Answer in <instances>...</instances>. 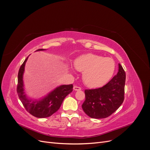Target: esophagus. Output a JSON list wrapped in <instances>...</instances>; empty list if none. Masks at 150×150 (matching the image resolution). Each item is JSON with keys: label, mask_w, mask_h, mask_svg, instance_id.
I'll return each instance as SVG.
<instances>
[{"label": "esophagus", "mask_w": 150, "mask_h": 150, "mask_svg": "<svg viewBox=\"0 0 150 150\" xmlns=\"http://www.w3.org/2000/svg\"><path fill=\"white\" fill-rule=\"evenodd\" d=\"M73 89L74 91H80L81 89V88L80 87H79V86H74L73 87Z\"/></svg>", "instance_id": "obj_1"}]
</instances>
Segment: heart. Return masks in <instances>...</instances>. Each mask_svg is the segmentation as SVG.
<instances>
[{"instance_id": "heart-1", "label": "heart", "mask_w": 150, "mask_h": 150, "mask_svg": "<svg viewBox=\"0 0 150 150\" xmlns=\"http://www.w3.org/2000/svg\"><path fill=\"white\" fill-rule=\"evenodd\" d=\"M76 69L83 72L84 84L90 88L101 86L111 79L115 70V62L110 57L88 54L77 58Z\"/></svg>"}]
</instances>
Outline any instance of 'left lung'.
Returning a JSON list of instances; mask_svg holds the SVG:
<instances>
[{"label": "left lung", "instance_id": "left-lung-1", "mask_svg": "<svg viewBox=\"0 0 150 150\" xmlns=\"http://www.w3.org/2000/svg\"><path fill=\"white\" fill-rule=\"evenodd\" d=\"M125 71L119 64L117 74L101 88L85 89V101L82 104L84 112L95 119L105 118L120 108L125 99Z\"/></svg>", "mask_w": 150, "mask_h": 150}]
</instances>
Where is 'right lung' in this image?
<instances>
[{"label":"right lung","mask_w":150,"mask_h":150,"mask_svg":"<svg viewBox=\"0 0 150 150\" xmlns=\"http://www.w3.org/2000/svg\"><path fill=\"white\" fill-rule=\"evenodd\" d=\"M44 50L45 49H39L37 51H44ZM28 58V57L22 63L20 67L19 72H18L17 86L18 96L26 111L29 112L30 115L39 117V118L49 117L59 109L64 99L67 95L72 91L73 85H62L52 91L41 100L32 102L33 100H29L24 94L23 79H22L24 67Z\"/></svg>","instance_id":"1"}]
</instances>
